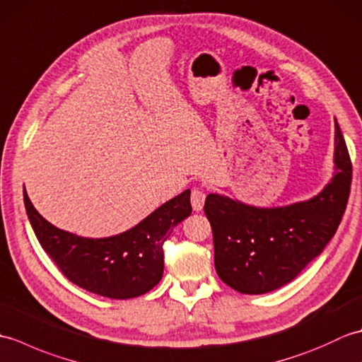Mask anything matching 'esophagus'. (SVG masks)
<instances>
[{
	"label": "esophagus",
	"mask_w": 362,
	"mask_h": 362,
	"mask_svg": "<svg viewBox=\"0 0 362 362\" xmlns=\"http://www.w3.org/2000/svg\"><path fill=\"white\" fill-rule=\"evenodd\" d=\"M205 204V193L201 189L191 191V205H193L194 211H201Z\"/></svg>",
	"instance_id": "obj_1"
}]
</instances>
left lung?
Segmentation results:
<instances>
[{"label": "left lung", "instance_id": "obj_1", "mask_svg": "<svg viewBox=\"0 0 362 362\" xmlns=\"http://www.w3.org/2000/svg\"><path fill=\"white\" fill-rule=\"evenodd\" d=\"M351 161L334 121V174L308 201L253 206L227 196H206L219 279L241 294H266L292 281L324 252L349 202Z\"/></svg>", "mask_w": 362, "mask_h": 362}]
</instances>
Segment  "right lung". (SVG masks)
<instances>
[{
    "label": "right lung",
    "instance_id": "add662e5",
    "mask_svg": "<svg viewBox=\"0 0 362 362\" xmlns=\"http://www.w3.org/2000/svg\"><path fill=\"white\" fill-rule=\"evenodd\" d=\"M187 189L119 235L83 238L54 227L38 213L25 189L28 219L43 250L71 283L93 294L126 300L143 296L163 275V243L191 214Z\"/></svg>",
    "mask_w": 362,
    "mask_h": 362
}]
</instances>
